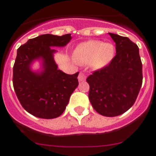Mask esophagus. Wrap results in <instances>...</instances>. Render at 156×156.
I'll return each instance as SVG.
<instances>
[{
  "instance_id": "obj_1",
  "label": "esophagus",
  "mask_w": 156,
  "mask_h": 156,
  "mask_svg": "<svg viewBox=\"0 0 156 156\" xmlns=\"http://www.w3.org/2000/svg\"><path fill=\"white\" fill-rule=\"evenodd\" d=\"M78 81H79V82H83V81L86 80V75L83 73V72H80V73H79V74H78Z\"/></svg>"
}]
</instances>
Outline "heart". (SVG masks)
<instances>
[{
  "mask_svg": "<svg viewBox=\"0 0 156 156\" xmlns=\"http://www.w3.org/2000/svg\"><path fill=\"white\" fill-rule=\"evenodd\" d=\"M115 56V48L111 43L89 40L78 45L73 58L78 63L87 64L95 69L104 68L110 64Z\"/></svg>",
  "mask_w": 156,
  "mask_h": 156,
  "instance_id": "1",
  "label": "heart"
}]
</instances>
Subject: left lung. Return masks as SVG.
Masks as SVG:
<instances>
[{
  "instance_id": "1",
  "label": "left lung",
  "mask_w": 156,
  "mask_h": 156,
  "mask_svg": "<svg viewBox=\"0 0 156 156\" xmlns=\"http://www.w3.org/2000/svg\"><path fill=\"white\" fill-rule=\"evenodd\" d=\"M116 43V56L109 65L93 72L87 82L89 100L95 111L105 116L123 114L133 106L143 83L139 49L128 37L109 33Z\"/></svg>"
}]
</instances>
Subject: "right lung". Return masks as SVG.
Here are the masks:
<instances>
[{
	"instance_id": "add662e5",
	"label": "right lung",
	"mask_w": 156,
	"mask_h": 156,
	"mask_svg": "<svg viewBox=\"0 0 156 156\" xmlns=\"http://www.w3.org/2000/svg\"><path fill=\"white\" fill-rule=\"evenodd\" d=\"M71 34L46 35L30 39L18 48L13 68V85L23 108L40 118L52 119L63 113L69 97L78 85V73L67 74L57 69L51 47H64ZM42 60L43 70L34 72L30 65Z\"/></svg>"
}]
</instances>
